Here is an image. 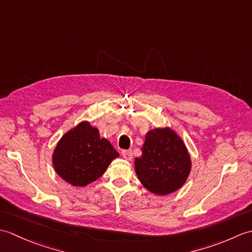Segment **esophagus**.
I'll return each instance as SVG.
<instances>
[{"label": "esophagus", "instance_id": "obj_1", "mask_svg": "<svg viewBox=\"0 0 252 252\" xmlns=\"http://www.w3.org/2000/svg\"><path fill=\"white\" fill-rule=\"evenodd\" d=\"M122 157L125 158V159H126V160H132V158H133V154H132V151H122Z\"/></svg>", "mask_w": 252, "mask_h": 252}]
</instances>
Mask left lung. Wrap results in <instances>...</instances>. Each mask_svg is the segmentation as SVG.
I'll return each mask as SVG.
<instances>
[{
	"instance_id": "1",
	"label": "left lung",
	"mask_w": 252,
	"mask_h": 252,
	"mask_svg": "<svg viewBox=\"0 0 252 252\" xmlns=\"http://www.w3.org/2000/svg\"><path fill=\"white\" fill-rule=\"evenodd\" d=\"M135 172L146 189L156 195H168L185 183L190 158L183 141L169 127L146 134L142 156L135 158Z\"/></svg>"
}]
</instances>
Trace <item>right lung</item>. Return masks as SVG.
I'll list each match as a JSON object with an SVG mask.
<instances>
[{"mask_svg":"<svg viewBox=\"0 0 252 252\" xmlns=\"http://www.w3.org/2000/svg\"><path fill=\"white\" fill-rule=\"evenodd\" d=\"M119 154L89 122H81L67 132L53 154L57 174L73 186H85L104 174Z\"/></svg>","mask_w":252,"mask_h":252,"instance_id":"obj_1","label":"right lung"}]
</instances>
